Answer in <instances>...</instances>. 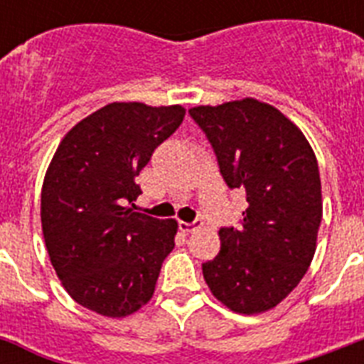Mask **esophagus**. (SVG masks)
Listing matches in <instances>:
<instances>
[{"instance_id": "1", "label": "esophagus", "mask_w": 364, "mask_h": 364, "mask_svg": "<svg viewBox=\"0 0 364 364\" xmlns=\"http://www.w3.org/2000/svg\"><path fill=\"white\" fill-rule=\"evenodd\" d=\"M204 223L202 221H194V223H187V221H181L179 223V228H181L183 232H194V230H198L200 227H202Z\"/></svg>"}]
</instances>
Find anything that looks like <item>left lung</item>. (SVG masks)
Listing matches in <instances>:
<instances>
[{"label": "left lung", "mask_w": 364, "mask_h": 364, "mask_svg": "<svg viewBox=\"0 0 364 364\" xmlns=\"http://www.w3.org/2000/svg\"><path fill=\"white\" fill-rule=\"evenodd\" d=\"M217 154L223 179L242 188L238 228H221V251L202 264L211 294L236 314L276 308L304 277L323 217L314 149L293 121L255 98L188 109Z\"/></svg>", "instance_id": "left-lung-1"}]
</instances>
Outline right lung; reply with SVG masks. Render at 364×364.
<instances>
[{"instance_id":"1","label":"right lung","mask_w":364,"mask_h":364,"mask_svg":"<svg viewBox=\"0 0 364 364\" xmlns=\"http://www.w3.org/2000/svg\"><path fill=\"white\" fill-rule=\"evenodd\" d=\"M185 119L181 105L113 102L60 141L41 188V227L56 276L77 304L132 316L153 299L176 219L136 210V177Z\"/></svg>"}]
</instances>
